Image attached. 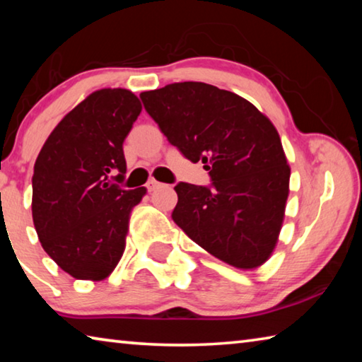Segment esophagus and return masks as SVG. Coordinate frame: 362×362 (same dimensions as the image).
Returning <instances> with one entry per match:
<instances>
[{"instance_id": "obj_1", "label": "esophagus", "mask_w": 362, "mask_h": 362, "mask_svg": "<svg viewBox=\"0 0 362 362\" xmlns=\"http://www.w3.org/2000/svg\"><path fill=\"white\" fill-rule=\"evenodd\" d=\"M161 187H163V183L155 180V179H150L148 183H146V188H148V192H155V189L161 188Z\"/></svg>"}]
</instances>
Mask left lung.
Masks as SVG:
<instances>
[{"mask_svg": "<svg viewBox=\"0 0 362 362\" xmlns=\"http://www.w3.org/2000/svg\"><path fill=\"white\" fill-rule=\"evenodd\" d=\"M159 129L212 185H175L173 220L231 267L252 269L274 250L291 168L273 122L252 103L212 84L185 81L140 94Z\"/></svg>", "mask_w": 362, "mask_h": 362, "instance_id": "obj_1", "label": "left lung"}]
</instances>
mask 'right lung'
Here are the masks:
<instances>
[{"instance_id":"add662e5","label":"right lung","mask_w":362,"mask_h":362,"mask_svg":"<svg viewBox=\"0 0 362 362\" xmlns=\"http://www.w3.org/2000/svg\"><path fill=\"white\" fill-rule=\"evenodd\" d=\"M140 112L131 90H95L64 116L36 158L35 230L47 255L76 279H105L124 252L131 211L146 188L122 189L112 179H124L122 142Z\"/></svg>"}]
</instances>
